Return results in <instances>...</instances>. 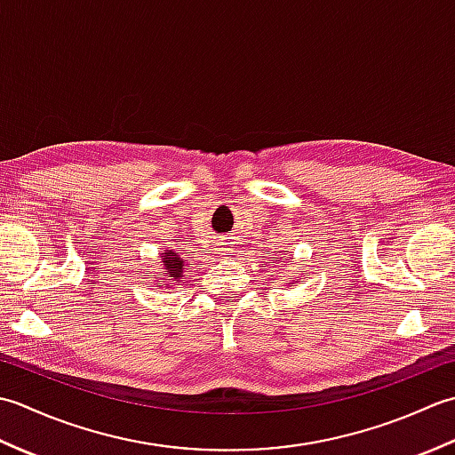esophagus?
<instances>
[{
	"label": "esophagus",
	"mask_w": 455,
	"mask_h": 455,
	"mask_svg": "<svg viewBox=\"0 0 455 455\" xmlns=\"http://www.w3.org/2000/svg\"><path fill=\"white\" fill-rule=\"evenodd\" d=\"M222 252H227V250H222Z\"/></svg>",
	"instance_id": "esophagus-1"
}]
</instances>
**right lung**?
Listing matches in <instances>:
<instances>
[{
	"mask_svg": "<svg viewBox=\"0 0 455 455\" xmlns=\"http://www.w3.org/2000/svg\"><path fill=\"white\" fill-rule=\"evenodd\" d=\"M162 272L164 275H168L172 282L181 283L183 279V266H186V259L180 258L178 252H173V250H164L162 252Z\"/></svg>",
	"mask_w": 455,
	"mask_h": 455,
	"instance_id": "obj_1",
	"label": "right lung"
}]
</instances>
